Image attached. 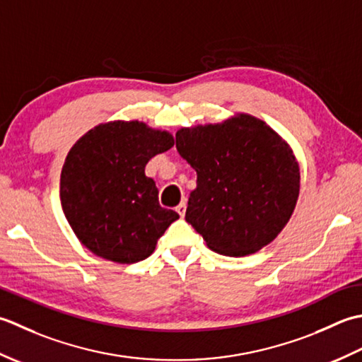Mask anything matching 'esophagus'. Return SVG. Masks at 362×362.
<instances>
[{
    "label": "esophagus",
    "mask_w": 362,
    "mask_h": 362,
    "mask_svg": "<svg viewBox=\"0 0 362 362\" xmlns=\"http://www.w3.org/2000/svg\"><path fill=\"white\" fill-rule=\"evenodd\" d=\"M186 208H187V206H186V200H182L178 206H176V212L180 214L181 218H182L184 216H186Z\"/></svg>",
    "instance_id": "34e87169"
}]
</instances>
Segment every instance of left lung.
Here are the masks:
<instances>
[{
    "label": "left lung",
    "mask_w": 362,
    "mask_h": 362,
    "mask_svg": "<svg viewBox=\"0 0 362 362\" xmlns=\"http://www.w3.org/2000/svg\"><path fill=\"white\" fill-rule=\"evenodd\" d=\"M176 150L197 172L187 223L212 252H259L292 217L300 194L293 150L267 123L238 112L222 123L176 131Z\"/></svg>",
    "instance_id": "8db88e82"
}]
</instances>
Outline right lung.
Segmentation results:
<instances>
[{"label": "right lung", "mask_w": 362, "mask_h": 362, "mask_svg": "<svg viewBox=\"0 0 362 362\" xmlns=\"http://www.w3.org/2000/svg\"><path fill=\"white\" fill-rule=\"evenodd\" d=\"M175 139L139 120L100 123L76 140L61 173V204L83 245L103 259L134 264L148 257L180 216L158 202L145 165Z\"/></svg>", "instance_id": "obj_1"}]
</instances>
